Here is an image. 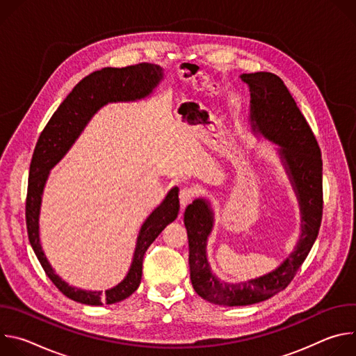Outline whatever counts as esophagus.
Instances as JSON below:
<instances>
[{
  "mask_svg": "<svg viewBox=\"0 0 356 356\" xmlns=\"http://www.w3.org/2000/svg\"><path fill=\"white\" fill-rule=\"evenodd\" d=\"M197 194V188L193 187V186H184L180 188V194H179V198H180V204L181 207H186L188 202L193 200V197Z\"/></svg>",
  "mask_w": 356,
  "mask_h": 356,
  "instance_id": "obj_1",
  "label": "esophagus"
}]
</instances>
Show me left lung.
<instances>
[{
    "label": "left lung",
    "mask_w": 356,
    "mask_h": 356,
    "mask_svg": "<svg viewBox=\"0 0 356 356\" xmlns=\"http://www.w3.org/2000/svg\"><path fill=\"white\" fill-rule=\"evenodd\" d=\"M239 77L250 92V131L276 146L298 201L301 224L294 249L279 266L262 276L229 283L213 273L207 258V242L216 221L211 202L198 197L187 206L184 225L193 289L204 300L227 307L250 306L286 289L316 242L323 217L321 150L294 98L282 79L273 73H243Z\"/></svg>",
    "instance_id": "1"
}]
</instances>
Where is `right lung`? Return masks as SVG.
<instances>
[{
    "label": "right lung",
    "mask_w": 356,
    "mask_h": 356,
    "mask_svg": "<svg viewBox=\"0 0 356 356\" xmlns=\"http://www.w3.org/2000/svg\"><path fill=\"white\" fill-rule=\"evenodd\" d=\"M162 80L163 69L152 63H139L122 69L104 67L88 74L72 90L49 120L33 150L26 197V228L31 246L54 284L69 298L87 304V306L118 302L129 297L139 287L145 252L166 225L177 218L180 209L179 187H172L161 204L145 220L136 238L134 258L127 276L117 286L107 289L104 293L70 286L56 275L52 265L49 264L39 235L43 190L50 170L65 158L90 120L101 108L110 103H134V101L143 99L155 91Z\"/></svg>",
    "instance_id": "right-lung-1"
}]
</instances>
